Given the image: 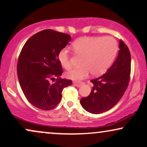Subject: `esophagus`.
<instances>
[{
  "label": "esophagus",
  "mask_w": 147,
  "mask_h": 147,
  "mask_svg": "<svg viewBox=\"0 0 147 147\" xmlns=\"http://www.w3.org/2000/svg\"><path fill=\"white\" fill-rule=\"evenodd\" d=\"M83 84L84 83H82V82H80V83H77V82H74V83H73L74 85H75V86H77V87L81 86H82Z\"/></svg>",
  "instance_id": "1"
}]
</instances>
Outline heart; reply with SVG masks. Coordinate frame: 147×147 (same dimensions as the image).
Returning a JSON list of instances; mask_svg holds the SVG:
<instances>
[{"instance_id":"1","label":"heart","mask_w":147,"mask_h":147,"mask_svg":"<svg viewBox=\"0 0 147 147\" xmlns=\"http://www.w3.org/2000/svg\"><path fill=\"white\" fill-rule=\"evenodd\" d=\"M72 48L77 56L82 57V65L67 72L66 77L72 80L79 81L87 77L90 72L93 76L105 73L117 55L118 43L113 37L110 36L83 37L74 41ZM58 59L64 68H71L68 50H61Z\"/></svg>"}]
</instances>
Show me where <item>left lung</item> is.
Instances as JSON below:
<instances>
[{
	"label": "left lung",
	"instance_id": "1",
	"mask_svg": "<svg viewBox=\"0 0 147 147\" xmlns=\"http://www.w3.org/2000/svg\"><path fill=\"white\" fill-rule=\"evenodd\" d=\"M131 61L127 45L119 40L117 58L104 75L90 81L93 84L90 94L81 99V105L86 111L92 114H100L117 104L129 85Z\"/></svg>",
	"mask_w": 147,
	"mask_h": 147
}]
</instances>
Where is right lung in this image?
<instances>
[{
	"instance_id": "right-lung-1",
	"label": "right lung",
	"mask_w": 147,
	"mask_h": 147,
	"mask_svg": "<svg viewBox=\"0 0 147 147\" xmlns=\"http://www.w3.org/2000/svg\"><path fill=\"white\" fill-rule=\"evenodd\" d=\"M70 40L69 34L48 29L34 34L23 45L17 63L18 78L25 97L36 108L55 109L63 89L72 84L70 79L60 78L63 68L58 59L59 52ZM55 77L56 82L50 84Z\"/></svg>"
}]
</instances>
